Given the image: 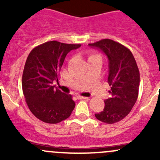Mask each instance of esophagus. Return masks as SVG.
<instances>
[{"label":"esophagus","mask_w":160,"mask_h":160,"mask_svg":"<svg viewBox=\"0 0 160 160\" xmlns=\"http://www.w3.org/2000/svg\"><path fill=\"white\" fill-rule=\"evenodd\" d=\"M79 99L80 100H88L89 99V98H87V97H83V96H79Z\"/></svg>","instance_id":"esophagus-1"}]
</instances>
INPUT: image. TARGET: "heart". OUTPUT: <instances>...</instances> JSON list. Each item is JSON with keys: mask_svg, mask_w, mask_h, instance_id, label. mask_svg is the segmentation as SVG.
Returning a JSON list of instances; mask_svg holds the SVG:
<instances>
[{"mask_svg": "<svg viewBox=\"0 0 160 160\" xmlns=\"http://www.w3.org/2000/svg\"><path fill=\"white\" fill-rule=\"evenodd\" d=\"M100 56L99 54H97V53H93V54H92L90 56Z\"/></svg>", "mask_w": 160, "mask_h": 160, "instance_id": "1", "label": "heart"}]
</instances>
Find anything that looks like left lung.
I'll return each mask as SVG.
<instances>
[{"mask_svg": "<svg viewBox=\"0 0 160 160\" xmlns=\"http://www.w3.org/2000/svg\"><path fill=\"white\" fill-rule=\"evenodd\" d=\"M89 46L101 49L108 58V83L112 96L104 101V110L95 117L106 124L116 123L129 114L138 98L140 74L136 61L128 48L108 38Z\"/></svg>", "mask_w": 160, "mask_h": 160, "instance_id": "obj_1", "label": "left lung"}]
</instances>
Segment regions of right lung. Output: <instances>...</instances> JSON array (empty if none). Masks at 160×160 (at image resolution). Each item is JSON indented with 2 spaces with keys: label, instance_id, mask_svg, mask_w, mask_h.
I'll return each instance as SVG.
<instances>
[{
  "label": "right lung",
  "instance_id": "1",
  "mask_svg": "<svg viewBox=\"0 0 160 160\" xmlns=\"http://www.w3.org/2000/svg\"><path fill=\"white\" fill-rule=\"evenodd\" d=\"M80 44L46 42L34 48L25 62L22 74V90L31 112L48 124H57L68 118L75 108L71 94L55 85L66 56Z\"/></svg>",
  "mask_w": 160,
  "mask_h": 160
}]
</instances>
